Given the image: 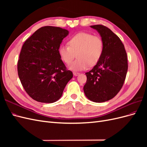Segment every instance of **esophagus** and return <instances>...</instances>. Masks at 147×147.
Here are the masks:
<instances>
[{
    "instance_id": "obj_1",
    "label": "esophagus",
    "mask_w": 147,
    "mask_h": 147,
    "mask_svg": "<svg viewBox=\"0 0 147 147\" xmlns=\"http://www.w3.org/2000/svg\"><path fill=\"white\" fill-rule=\"evenodd\" d=\"M73 74H74V76H78V75H80V74L78 73V72H73Z\"/></svg>"
}]
</instances>
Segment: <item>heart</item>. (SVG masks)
Returning <instances> with one entry per match:
<instances>
[{"label": "heart", "instance_id": "heart-1", "mask_svg": "<svg viewBox=\"0 0 147 147\" xmlns=\"http://www.w3.org/2000/svg\"><path fill=\"white\" fill-rule=\"evenodd\" d=\"M67 45L59 47L58 53L61 60L70 65L77 55L78 59L69 69L74 71H81L94 66L99 63L103 55L104 44L99 35L86 32H80L70 37Z\"/></svg>", "mask_w": 147, "mask_h": 147}]
</instances>
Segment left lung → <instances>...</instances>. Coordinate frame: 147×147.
<instances>
[{
    "instance_id": "8db88e82",
    "label": "left lung",
    "mask_w": 147,
    "mask_h": 147,
    "mask_svg": "<svg viewBox=\"0 0 147 147\" xmlns=\"http://www.w3.org/2000/svg\"><path fill=\"white\" fill-rule=\"evenodd\" d=\"M100 35L104 44L101 59L90 72L83 87L88 99L104 102L116 96L125 80L128 65L127 54L120 38L106 26H91Z\"/></svg>"
}]
</instances>
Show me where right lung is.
Listing matches in <instances>:
<instances>
[{
    "label": "right lung",
    "mask_w": 147,
    "mask_h": 147,
    "mask_svg": "<svg viewBox=\"0 0 147 147\" xmlns=\"http://www.w3.org/2000/svg\"><path fill=\"white\" fill-rule=\"evenodd\" d=\"M69 31L44 26L25 41L18 61V74L28 95L37 102L59 100L67 83L73 77L60 58L58 49Z\"/></svg>",
    "instance_id": "add662e5"
}]
</instances>
